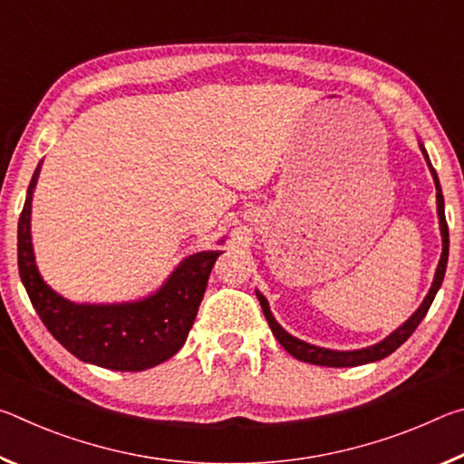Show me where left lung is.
Instances as JSON below:
<instances>
[{
    "mask_svg": "<svg viewBox=\"0 0 464 464\" xmlns=\"http://www.w3.org/2000/svg\"><path fill=\"white\" fill-rule=\"evenodd\" d=\"M420 149H421L423 160H426L428 168H430V174H431V178H434V184H436L438 223H440V235H442V256H440L438 268H436V274H434V282H431L426 298H423L418 311H415L403 325H399L395 332L389 334L379 343L366 345V348H360V350H329V348H321V345H313V343L298 340V337H295V335H290L286 329L282 327L276 319H274L272 311H270V304H268V301H266V296L260 293V290H256L257 301H260V304H262V311L266 315V321H268L274 337H276L282 348H285L290 356H295L296 360H303V362H309V364L332 366V368H345V366H360V364L376 362V360H382V358H387L389 354H392V352H395L399 345L407 342V337H410L415 332V327H418L421 324V319L426 317L431 301H434L436 293L440 290V286H442V280H444V274H446V264H449V243L450 241H449V225H446V215H444L442 188H440L438 174H436V169L431 168L428 151H426V147H423L421 140H420Z\"/></svg>",
    "mask_w": 464,
    "mask_h": 464,
    "instance_id": "left-lung-1",
    "label": "left lung"
}]
</instances>
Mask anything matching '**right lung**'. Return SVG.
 <instances>
[{
  "label": "right lung",
  "instance_id": "1",
  "mask_svg": "<svg viewBox=\"0 0 464 464\" xmlns=\"http://www.w3.org/2000/svg\"><path fill=\"white\" fill-rule=\"evenodd\" d=\"M41 168L43 161L30 179L18 221V270L38 317L54 340L82 362L122 372L147 371L166 362L190 334L208 274L221 251L188 256L155 293L139 301L102 304L69 301L46 285L34 260L30 213Z\"/></svg>",
  "mask_w": 464,
  "mask_h": 464
}]
</instances>
